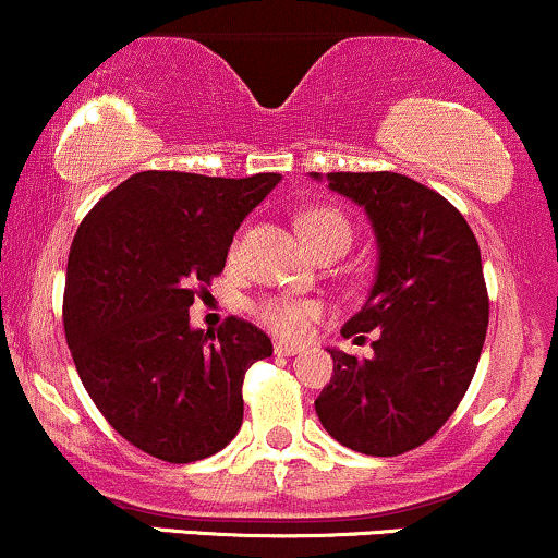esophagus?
<instances>
[{"instance_id": "34e87169", "label": "esophagus", "mask_w": 558, "mask_h": 558, "mask_svg": "<svg viewBox=\"0 0 558 558\" xmlns=\"http://www.w3.org/2000/svg\"><path fill=\"white\" fill-rule=\"evenodd\" d=\"M301 345H296V343H286V341H275V354L278 356H296V354H301Z\"/></svg>"}]
</instances>
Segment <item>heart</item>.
<instances>
[{"label":"heart","instance_id":"1","mask_svg":"<svg viewBox=\"0 0 558 558\" xmlns=\"http://www.w3.org/2000/svg\"><path fill=\"white\" fill-rule=\"evenodd\" d=\"M301 235L312 241L315 235L328 233V230H345L349 233V222L332 209H312L299 220ZM254 315L262 325H267L272 332L286 338L304 336L310 323L319 315V306L312 301H301L291 296H267L254 304Z\"/></svg>","mask_w":558,"mask_h":558}]
</instances>
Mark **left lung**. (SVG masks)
I'll use <instances>...</instances> for the list:
<instances>
[{
    "label": "left lung",
    "mask_w": 558,
    "mask_h": 558,
    "mask_svg": "<svg viewBox=\"0 0 558 558\" xmlns=\"http://www.w3.org/2000/svg\"><path fill=\"white\" fill-rule=\"evenodd\" d=\"M325 181L373 222L375 283L341 332L375 341L369 360L330 349L317 417L345 448L399 457L444 427L477 369L488 330L480 246L462 213L412 178L328 172Z\"/></svg>",
    "instance_id": "obj_1"
}]
</instances>
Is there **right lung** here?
Returning <instances> with one entry per match:
<instances>
[{
  "label": "right lung",
  "mask_w": 558,
  "mask_h": 558,
  "mask_svg": "<svg viewBox=\"0 0 558 558\" xmlns=\"http://www.w3.org/2000/svg\"><path fill=\"white\" fill-rule=\"evenodd\" d=\"M278 183V172H136L75 233L62 304L70 354L96 409L149 457L198 462L239 433L243 375L272 343L239 317L217 336L194 330L189 306Z\"/></svg>",
  "instance_id": "right-lung-1"
}]
</instances>
